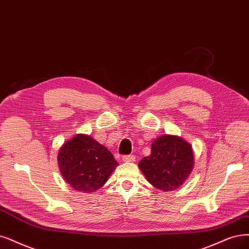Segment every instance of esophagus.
<instances>
[{"mask_svg":"<svg viewBox=\"0 0 249 249\" xmlns=\"http://www.w3.org/2000/svg\"><path fill=\"white\" fill-rule=\"evenodd\" d=\"M122 160L124 162H134L135 161V157L133 155H125L122 157Z\"/></svg>","mask_w":249,"mask_h":249,"instance_id":"esophagus-1","label":"esophagus"}]
</instances>
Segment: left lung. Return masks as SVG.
Masks as SVG:
<instances>
[{
    "label": "left lung",
    "mask_w": 249,
    "mask_h": 249,
    "mask_svg": "<svg viewBox=\"0 0 249 249\" xmlns=\"http://www.w3.org/2000/svg\"><path fill=\"white\" fill-rule=\"evenodd\" d=\"M151 155L139 163L148 181L162 191L178 189L194 168L192 145L176 135H161L151 146Z\"/></svg>",
    "instance_id": "left-lung-1"
}]
</instances>
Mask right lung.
<instances>
[{
  "mask_svg": "<svg viewBox=\"0 0 249 249\" xmlns=\"http://www.w3.org/2000/svg\"><path fill=\"white\" fill-rule=\"evenodd\" d=\"M61 176L76 191L92 193L107 182L118 162L106 146L78 134L63 143L57 156Z\"/></svg>",
  "mask_w": 249,
  "mask_h": 249,
  "instance_id": "add662e5",
  "label": "right lung"
}]
</instances>
